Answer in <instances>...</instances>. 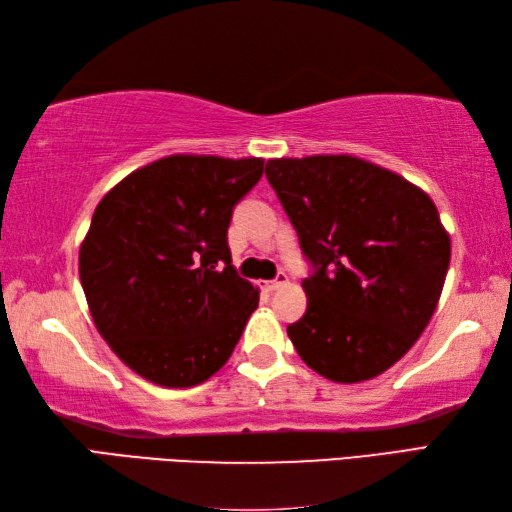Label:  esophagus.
<instances>
[{
	"instance_id": "obj_1",
	"label": "esophagus",
	"mask_w": 512,
	"mask_h": 512,
	"mask_svg": "<svg viewBox=\"0 0 512 512\" xmlns=\"http://www.w3.org/2000/svg\"><path fill=\"white\" fill-rule=\"evenodd\" d=\"M286 284H288V275H286V273H279L275 279L264 281V290L275 292V290H279V288H284Z\"/></svg>"
}]
</instances>
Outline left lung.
Instances as JSON below:
<instances>
[{
  "label": "left lung",
  "mask_w": 512,
  "mask_h": 512,
  "mask_svg": "<svg viewBox=\"0 0 512 512\" xmlns=\"http://www.w3.org/2000/svg\"><path fill=\"white\" fill-rule=\"evenodd\" d=\"M266 178L317 273L308 310L288 325L301 361L334 383H363L427 328L451 262V237L416 184L350 154L273 158Z\"/></svg>",
  "instance_id": "1"
}]
</instances>
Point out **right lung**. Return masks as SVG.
Instances as JSON below:
<instances>
[{"mask_svg": "<svg viewBox=\"0 0 512 512\" xmlns=\"http://www.w3.org/2000/svg\"><path fill=\"white\" fill-rule=\"evenodd\" d=\"M264 158L173 154L103 195L79 250L96 330L160 387H193L231 358L259 288L237 277L226 231Z\"/></svg>", "mask_w": 512, "mask_h": 512, "instance_id": "1", "label": "right lung"}]
</instances>
